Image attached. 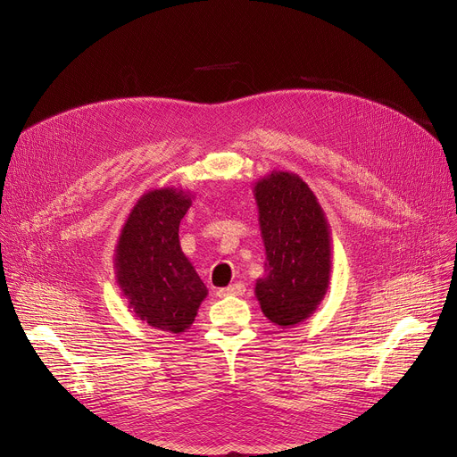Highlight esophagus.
<instances>
[{"label": "esophagus", "instance_id": "34e87169", "mask_svg": "<svg viewBox=\"0 0 457 457\" xmlns=\"http://www.w3.org/2000/svg\"><path fill=\"white\" fill-rule=\"evenodd\" d=\"M246 292V287L242 285V283H233V285H229V287H226V288H220L219 290V295L220 297H226V295H242Z\"/></svg>", "mask_w": 457, "mask_h": 457}]
</instances>
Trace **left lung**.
Masks as SVG:
<instances>
[{"instance_id": "1", "label": "left lung", "mask_w": 457, "mask_h": 457, "mask_svg": "<svg viewBox=\"0 0 457 457\" xmlns=\"http://www.w3.org/2000/svg\"><path fill=\"white\" fill-rule=\"evenodd\" d=\"M266 248V276L255 294L264 316L281 327L307 320L328 287L330 237L323 211L295 174L271 172L255 186Z\"/></svg>"}]
</instances>
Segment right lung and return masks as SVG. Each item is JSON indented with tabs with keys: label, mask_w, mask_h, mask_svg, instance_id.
Wrapping results in <instances>:
<instances>
[{
	"label": "right lung",
	"mask_w": 457,
	"mask_h": 457,
	"mask_svg": "<svg viewBox=\"0 0 457 457\" xmlns=\"http://www.w3.org/2000/svg\"><path fill=\"white\" fill-rule=\"evenodd\" d=\"M191 205L184 191L145 195L120 231L117 283L139 320L165 332L193 323L207 288L179 248L178 229Z\"/></svg>",
	"instance_id": "1"
}]
</instances>
